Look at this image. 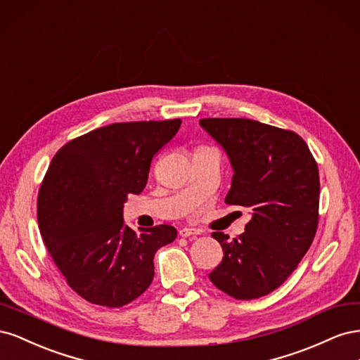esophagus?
Listing matches in <instances>:
<instances>
[{"mask_svg": "<svg viewBox=\"0 0 360 360\" xmlns=\"http://www.w3.org/2000/svg\"><path fill=\"white\" fill-rule=\"evenodd\" d=\"M179 233H180V236H181V237H191V236H197V234H200V231H198V230H195V228H188V226L181 228V230H180Z\"/></svg>", "mask_w": 360, "mask_h": 360, "instance_id": "34e87169", "label": "esophagus"}]
</instances>
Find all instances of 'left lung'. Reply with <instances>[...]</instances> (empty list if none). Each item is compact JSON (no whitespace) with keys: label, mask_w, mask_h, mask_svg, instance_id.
Masks as SVG:
<instances>
[{"label":"left lung","mask_w":360,"mask_h":360,"mask_svg":"<svg viewBox=\"0 0 360 360\" xmlns=\"http://www.w3.org/2000/svg\"><path fill=\"white\" fill-rule=\"evenodd\" d=\"M200 124L224 147L234 169L225 202L252 212L237 238L212 234L224 257L209 278L237 300L263 297L284 284L317 233V162L292 130L249 118H201Z\"/></svg>","instance_id":"8db88e82"}]
</instances>
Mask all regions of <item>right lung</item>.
I'll return each instance as SVG.
<instances>
[{"mask_svg":"<svg viewBox=\"0 0 360 360\" xmlns=\"http://www.w3.org/2000/svg\"><path fill=\"white\" fill-rule=\"evenodd\" d=\"M181 120L114 123L64 144L41 181L39 230L69 287L86 302L122 308L155 276L156 250L177 237L171 225L123 222L129 193L146 188L151 159Z\"/></svg>","mask_w":360,"mask_h":360,"instance_id":"add662e5","label":"right lung"}]
</instances>
